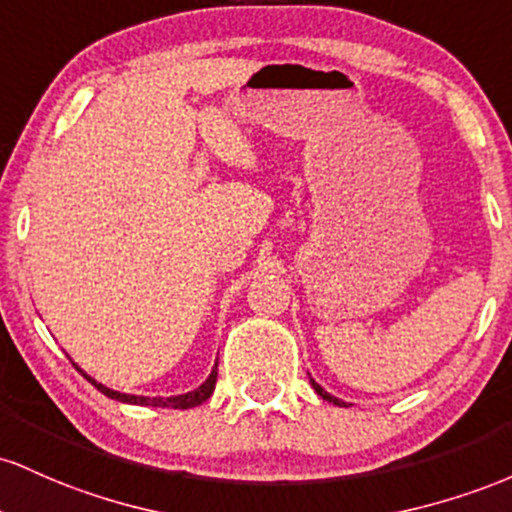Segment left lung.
<instances>
[{"instance_id": "left-lung-1", "label": "left lung", "mask_w": 512, "mask_h": 512, "mask_svg": "<svg viewBox=\"0 0 512 512\" xmlns=\"http://www.w3.org/2000/svg\"><path fill=\"white\" fill-rule=\"evenodd\" d=\"M309 382H312V387H314V392H317L319 396H321V399H326V401H329V404H333V406H346V401H341V399H336V396H331L329 392H326V389H321L319 387V384L317 382H314L312 380V377H309Z\"/></svg>"}]
</instances>
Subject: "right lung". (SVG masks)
I'll return each instance as SVG.
<instances>
[{
	"mask_svg": "<svg viewBox=\"0 0 512 512\" xmlns=\"http://www.w3.org/2000/svg\"><path fill=\"white\" fill-rule=\"evenodd\" d=\"M77 367V365H74ZM79 370V367H77ZM82 375L94 384L96 389H99L101 394H106L108 399H116V401H123V404H137V406H159V409H193V406H200L203 401L210 399V394L215 392V382H217V365L212 367L210 377L200 384L198 389H193V392L188 394H179V396H137V394H120V392H113V389L103 387L101 382L91 380L89 375H86L84 370H79Z\"/></svg>",
	"mask_w": 512,
	"mask_h": 512,
	"instance_id": "1",
	"label": "right lung"
}]
</instances>
